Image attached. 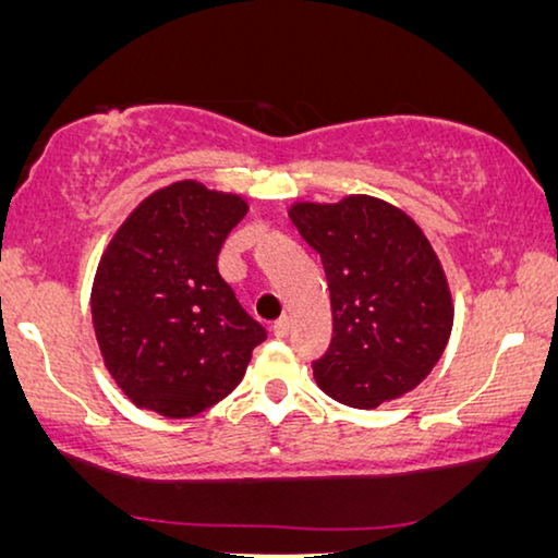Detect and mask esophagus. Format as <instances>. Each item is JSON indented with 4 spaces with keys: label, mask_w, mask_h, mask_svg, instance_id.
Returning a JSON list of instances; mask_svg holds the SVG:
<instances>
[{
    "label": "esophagus",
    "mask_w": 558,
    "mask_h": 558,
    "mask_svg": "<svg viewBox=\"0 0 558 558\" xmlns=\"http://www.w3.org/2000/svg\"><path fill=\"white\" fill-rule=\"evenodd\" d=\"M271 332H274V338H287L289 335V317H279L277 323L271 325Z\"/></svg>",
    "instance_id": "1"
}]
</instances>
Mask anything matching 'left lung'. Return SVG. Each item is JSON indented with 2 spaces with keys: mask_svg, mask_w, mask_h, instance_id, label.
<instances>
[{
  "mask_svg": "<svg viewBox=\"0 0 558 558\" xmlns=\"http://www.w3.org/2000/svg\"><path fill=\"white\" fill-rule=\"evenodd\" d=\"M296 231L323 258L332 340L312 363L317 386L353 409L399 399L429 376L452 332L447 277L414 220L391 203L348 195L296 203Z\"/></svg>",
  "mask_w": 558,
  "mask_h": 558,
  "instance_id": "1",
  "label": "left lung"
}]
</instances>
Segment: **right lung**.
Segmentation results:
<instances>
[{"label": "right lung", "instance_id": "1", "mask_svg": "<svg viewBox=\"0 0 558 558\" xmlns=\"http://www.w3.org/2000/svg\"><path fill=\"white\" fill-rule=\"evenodd\" d=\"M246 210L239 195L180 180L151 193L111 239L90 315L106 368L136 407L201 414L241 384L266 340L218 271Z\"/></svg>", "mask_w": 558, "mask_h": 558}]
</instances>
